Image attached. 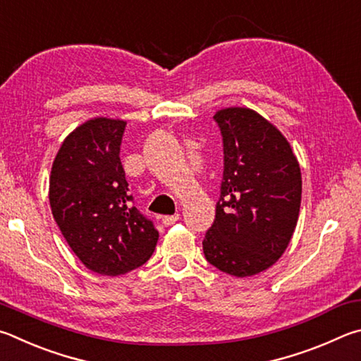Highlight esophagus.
Segmentation results:
<instances>
[{
    "instance_id": "34e87169",
    "label": "esophagus",
    "mask_w": 361,
    "mask_h": 361,
    "mask_svg": "<svg viewBox=\"0 0 361 361\" xmlns=\"http://www.w3.org/2000/svg\"><path fill=\"white\" fill-rule=\"evenodd\" d=\"M179 219H180L179 214H174V216H163V217H161V222H163L164 226H169V225L176 224Z\"/></svg>"
}]
</instances>
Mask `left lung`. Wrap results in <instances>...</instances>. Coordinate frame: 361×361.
Listing matches in <instances>:
<instances>
[{
  "mask_svg": "<svg viewBox=\"0 0 361 361\" xmlns=\"http://www.w3.org/2000/svg\"><path fill=\"white\" fill-rule=\"evenodd\" d=\"M224 176L216 219L203 239L206 260L236 277L262 273L293 236L301 171L282 133L247 107L219 111Z\"/></svg>",
  "mask_w": 361,
  "mask_h": 361,
  "instance_id": "8db88e82",
  "label": "left lung"
}]
</instances>
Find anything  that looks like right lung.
<instances>
[{
  "instance_id": "right-lung-1",
  "label": "right lung",
  "mask_w": 361,
  "mask_h": 361,
  "mask_svg": "<svg viewBox=\"0 0 361 361\" xmlns=\"http://www.w3.org/2000/svg\"><path fill=\"white\" fill-rule=\"evenodd\" d=\"M126 122L93 118L75 128L56 154L49 201L56 225L88 269L118 276L154 254L158 231L133 206L120 145Z\"/></svg>"
}]
</instances>
